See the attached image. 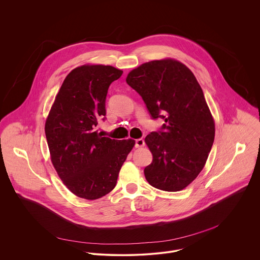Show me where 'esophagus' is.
<instances>
[{
    "instance_id": "obj_1",
    "label": "esophagus",
    "mask_w": 260,
    "mask_h": 260,
    "mask_svg": "<svg viewBox=\"0 0 260 260\" xmlns=\"http://www.w3.org/2000/svg\"><path fill=\"white\" fill-rule=\"evenodd\" d=\"M144 140L142 138H139V139H136L135 140V147L136 148H139V147H143L144 146Z\"/></svg>"
}]
</instances>
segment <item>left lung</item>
Wrapping results in <instances>:
<instances>
[{"mask_svg":"<svg viewBox=\"0 0 260 260\" xmlns=\"http://www.w3.org/2000/svg\"><path fill=\"white\" fill-rule=\"evenodd\" d=\"M126 82L142 97L151 118L165 122L145 138L153 155L144 169L146 180L164 191L184 189L203 169L215 135L199 83L184 64L172 59L144 63Z\"/></svg>","mask_w":260,"mask_h":260,"instance_id":"1","label":"left lung"}]
</instances>
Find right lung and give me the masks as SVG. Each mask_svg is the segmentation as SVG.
I'll return each mask as SVG.
<instances>
[{
	"instance_id": "1",
	"label": "right lung",
	"mask_w": 260,
	"mask_h": 260,
	"mask_svg": "<svg viewBox=\"0 0 260 260\" xmlns=\"http://www.w3.org/2000/svg\"><path fill=\"white\" fill-rule=\"evenodd\" d=\"M123 71L84 65L65 78L45 124L52 163L67 188L88 200L114 189L119 171L135 141L102 137L96 127L105 120L106 96Z\"/></svg>"
}]
</instances>
